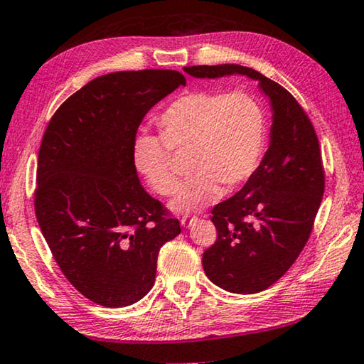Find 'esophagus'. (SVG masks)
Returning <instances> with one entry per match:
<instances>
[{"instance_id":"obj_1","label":"esophagus","mask_w":364,"mask_h":364,"mask_svg":"<svg viewBox=\"0 0 364 364\" xmlns=\"http://www.w3.org/2000/svg\"><path fill=\"white\" fill-rule=\"evenodd\" d=\"M197 220H198V218H195V216H182L181 218V225L183 228H190L193 225V223H197Z\"/></svg>"}]
</instances>
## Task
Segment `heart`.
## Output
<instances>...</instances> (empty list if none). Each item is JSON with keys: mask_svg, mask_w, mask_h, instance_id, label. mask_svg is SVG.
Segmentation results:
<instances>
[{"mask_svg": "<svg viewBox=\"0 0 364 364\" xmlns=\"http://www.w3.org/2000/svg\"><path fill=\"white\" fill-rule=\"evenodd\" d=\"M161 136L136 135L133 163L159 195L177 188L171 149L190 151L192 172L171 201L177 213H192L237 190L259 166L265 139V117L245 92L190 91L167 105L156 119Z\"/></svg>", "mask_w": 364, "mask_h": 364, "instance_id": "b5f03b06", "label": "heart"}]
</instances>
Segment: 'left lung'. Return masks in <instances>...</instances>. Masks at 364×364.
I'll list each match as a JSON object with an SVG mask.
<instances>
[{
    "label": "left lung",
    "mask_w": 364,
    "mask_h": 364,
    "mask_svg": "<svg viewBox=\"0 0 364 364\" xmlns=\"http://www.w3.org/2000/svg\"><path fill=\"white\" fill-rule=\"evenodd\" d=\"M183 71L198 80L245 76L270 104L264 159L236 195L211 211L218 239L201 259L216 287L237 294L264 291L298 259L321 206L323 169L314 127L287 89L247 66L203 65Z\"/></svg>",
    "instance_id": "8db88e82"
}]
</instances>
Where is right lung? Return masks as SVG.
Wrapping results in <instances>:
<instances>
[{"label": "right lung", "instance_id": "add662e5", "mask_svg": "<svg viewBox=\"0 0 364 364\" xmlns=\"http://www.w3.org/2000/svg\"><path fill=\"white\" fill-rule=\"evenodd\" d=\"M186 77L172 70L99 76L60 105L38 151L36 215L82 296L125 307L154 284L159 249L181 234L139 183L132 144L143 117Z\"/></svg>", "mask_w": 364, "mask_h": 364}]
</instances>
